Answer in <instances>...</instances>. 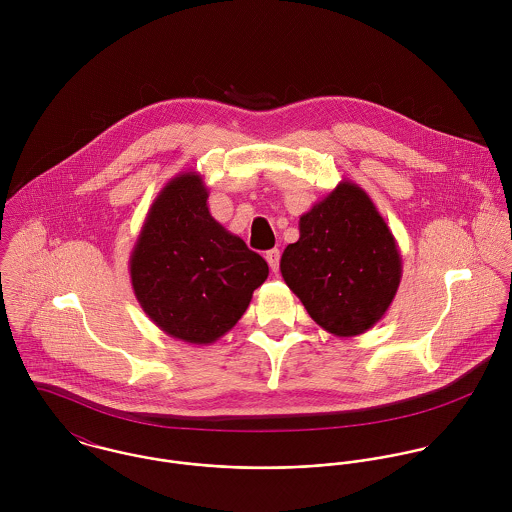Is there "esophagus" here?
Instances as JSON below:
<instances>
[{"mask_svg": "<svg viewBox=\"0 0 512 512\" xmlns=\"http://www.w3.org/2000/svg\"><path fill=\"white\" fill-rule=\"evenodd\" d=\"M280 250L278 248H272V250H268L266 252V262L270 264V268H272V272H278V266H280Z\"/></svg>", "mask_w": 512, "mask_h": 512, "instance_id": "obj_1", "label": "esophagus"}]
</instances>
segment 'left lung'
Returning <instances> with one entry per match:
<instances>
[{"mask_svg":"<svg viewBox=\"0 0 512 512\" xmlns=\"http://www.w3.org/2000/svg\"><path fill=\"white\" fill-rule=\"evenodd\" d=\"M280 272L321 329L357 337L388 311L402 256L365 189L343 179L299 217V240L284 250Z\"/></svg>","mask_w":512,"mask_h":512,"instance_id":"8db88e82","label":"left lung"}]
</instances>
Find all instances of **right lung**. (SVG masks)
<instances>
[{"label":"right lung","mask_w":512,"mask_h":512,"mask_svg":"<svg viewBox=\"0 0 512 512\" xmlns=\"http://www.w3.org/2000/svg\"><path fill=\"white\" fill-rule=\"evenodd\" d=\"M197 171L169 179L130 254V278L147 317L169 337L211 345L226 335L268 278L266 260L209 213Z\"/></svg>","instance_id":"1"}]
</instances>
